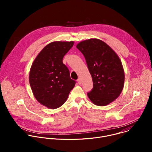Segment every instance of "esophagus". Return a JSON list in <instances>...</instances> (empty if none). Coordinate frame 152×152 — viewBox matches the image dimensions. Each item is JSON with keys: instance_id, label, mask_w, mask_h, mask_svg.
<instances>
[{"instance_id": "34e87169", "label": "esophagus", "mask_w": 152, "mask_h": 152, "mask_svg": "<svg viewBox=\"0 0 152 152\" xmlns=\"http://www.w3.org/2000/svg\"><path fill=\"white\" fill-rule=\"evenodd\" d=\"M77 82L79 83V84H81V83H82V80H81L80 78H79V79H77Z\"/></svg>"}]
</instances>
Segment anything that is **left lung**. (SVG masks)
Wrapping results in <instances>:
<instances>
[{
  "label": "left lung",
  "instance_id": "8db88e82",
  "mask_svg": "<svg viewBox=\"0 0 152 152\" xmlns=\"http://www.w3.org/2000/svg\"><path fill=\"white\" fill-rule=\"evenodd\" d=\"M76 48L83 55L91 75L93 88L87 95L96 105L105 106L121 94L124 72L116 53L104 41L91 38L78 43Z\"/></svg>",
  "mask_w": 152,
  "mask_h": 152
}]
</instances>
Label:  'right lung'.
<instances>
[{
  "mask_svg": "<svg viewBox=\"0 0 152 152\" xmlns=\"http://www.w3.org/2000/svg\"><path fill=\"white\" fill-rule=\"evenodd\" d=\"M73 41H54L48 45L35 59L29 73V83L37 100L50 109L66 102L76 81L72 79L62 59Z\"/></svg>",
  "mask_w": 152,
  "mask_h": 152,
  "instance_id": "right-lung-1",
  "label": "right lung"
}]
</instances>
